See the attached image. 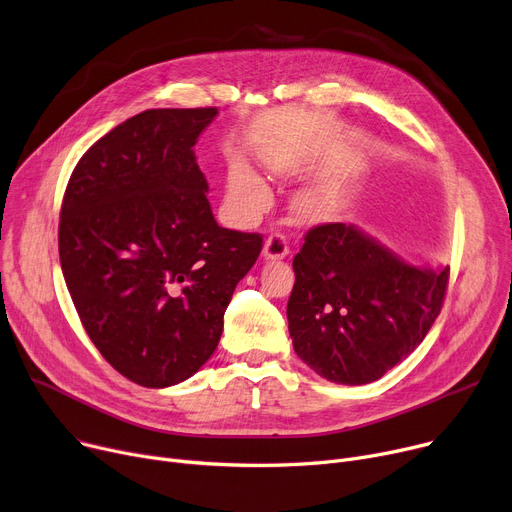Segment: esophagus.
Wrapping results in <instances>:
<instances>
[{"label": "esophagus", "instance_id": "1", "mask_svg": "<svg viewBox=\"0 0 512 512\" xmlns=\"http://www.w3.org/2000/svg\"><path fill=\"white\" fill-rule=\"evenodd\" d=\"M288 251H290V247H288L286 236L280 232H274L263 245V259H269V261L284 259L288 255Z\"/></svg>", "mask_w": 512, "mask_h": 512}]
</instances>
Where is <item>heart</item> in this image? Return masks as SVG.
Listing matches in <instances>:
<instances>
[{
  "mask_svg": "<svg viewBox=\"0 0 512 512\" xmlns=\"http://www.w3.org/2000/svg\"><path fill=\"white\" fill-rule=\"evenodd\" d=\"M271 168L278 170V173H284L288 166L284 162L271 160ZM228 199L236 210H241L245 214H255L267 206L269 189L249 164L234 160L228 168ZM333 210L335 199L321 191H309L298 199V212L306 218L323 220L329 214H333Z\"/></svg>",
  "mask_w": 512,
  "mask_h": 512,
  "instance_id": "b5f03b06",
  "label": "heart"
}]
</instances>
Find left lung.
Here are the masks:
<instances>
[{
  "label": "left lung",
  "mask_w": 512,
  "mask_h": 512,
  "mask_svg": "<svg viewBox=\"0 0 512 512\" xmlns=\"http://www.w3.org/2000/svg\"><path fill=\"white\" fill-rule=\"evenodd\" d=\"M294 352L323 379L366 385L410 356L436 321L447 265L405 261L354 224L306 232L292 261Z\"/></svg>",
  "instance_id": "1"
}]
</instances>
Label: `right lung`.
<instances>
[{"label":"right lung","mask_w":512,"mask_h":512,"mask_svg":"<svg viewBox=\"0 0 512 512\" xmlns=\"http://www.w3.org/2000/svg\"><path fill=\"white\" fill-rule=\"evenodd\" d=\"M218 109H150L80 158L59 220V261L105 360L150 389L210 360L263 238L218 226L193 146Z\"/></svg>","instance_id":"right-lung-1"}]
</instances>
